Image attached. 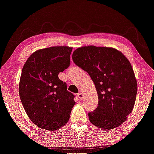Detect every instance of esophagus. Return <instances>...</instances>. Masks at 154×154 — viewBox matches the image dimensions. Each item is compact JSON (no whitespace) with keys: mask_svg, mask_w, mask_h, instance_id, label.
<instances>
[{"mask_svg":"<svg viewBox=\"0 0 154 154\" xmlns=\"http://www.w3.org/2000/svg\"><path fill=\"white\" fill-rule=\"evenodd\" d=\"M77 96H78V97H79V99L80 100H83V98H84V95H83V93H81V92H79V93L77 94Z\"/></svg>","mask_w":154,"mask_h":154,"instance_id":"esophagus-1","label":"esophagus"}]
</instances>
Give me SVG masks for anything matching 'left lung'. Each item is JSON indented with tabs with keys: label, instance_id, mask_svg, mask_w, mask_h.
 <instances>
[{
	"label": "left lung",
	"instance_id": "8db88e82",
	"mask_svg": "<svg viewBox=\"0 0 154 154\" xmlns=\"http://www.w3.org/2000/svg\"><path fill=\"white\" fill-rule=\"evenodd\" d=\"M72 57L88 73L97 91L99 102L88 113L91 122L105 130L120 126L133 111L137 91L129 61L116 48L95 45L78 48Z\"/></svg>",
	"mask_w": 154,
	"mask_h": 154
}]
</instances>
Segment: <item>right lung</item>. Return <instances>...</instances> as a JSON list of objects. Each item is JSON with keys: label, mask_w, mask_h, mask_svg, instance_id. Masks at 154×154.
Here are the masks:
<instances>
[{"label": "right lung", "mask_w": 154, "mask_h": 154, "mask_svg": "<svg viewBox=\"0 0 154 154\" xmlns=\"http://www.w3.org/2000/svg\"><path fill=\"white\" fill-rule=\"evenodd\" d=\"M72 50L69 46L39 49L23 67L18 87L20 101L31 121L43 129L63 127L75 104V95L58 77L70 66Z\"/></svg>", "instance_id": "1"}]
</instances>
